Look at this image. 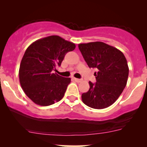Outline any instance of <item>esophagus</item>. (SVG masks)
Masks as SVG:
<instances>
[{"mask_svg": "<svg viewBox=\"0 0 147 147\" xmlns=\"http://www.w3.org/2000/svg\"><path fill=\"white\" fill-rule=\"evenodd\" d=\"M74 80L76 82H77V83H79V82H81L82 81V79H77V78H73Z\"/></svg>", "mask_w": 147, "mask_h": 147, "instance_id": "1", "label": "esophagus"}]
</instances>
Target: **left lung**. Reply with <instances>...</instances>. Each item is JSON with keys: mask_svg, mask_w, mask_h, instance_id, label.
I'll return each mask as SVG.
<instances>
[{"mask_svg": "<svg viewBox=\"0 0 147 147\" xmlns=\"http://www.w3.org/2000/svg\"><path fill=\"white\" fill-rule=\"evenodd\" d=\"M89 68H97L96 83L89 82L90 88L82 95L86 105L102 109L112 105L125 88L129 66L124 54L118 49L100 41L78 45Z\"/></svg>", "mask_w": 147, "mask_h": 147, "instance_id": "left-lung-1", "label": "left lung"}]
</instances>
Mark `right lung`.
Returning a JSON list of instances; mask_svg holds the SVG:
<instances>
[{"mask_svg":"<svg viewBox=\"0 0 147 147\" xmlns=\"http://www.w3.org/2000/svg\"><path fill=\"white\" fill-rule=\"evenodd\" d=\"M75 44L53 35L34 41L27 48L19 68V81L25 95L38 105L47 106L63 97L70 78L53 73Z\"/></svg>","mask_w":147,"mask_h":147,"instance_id":"obj_1","label":"right lung"}]
</instances>
